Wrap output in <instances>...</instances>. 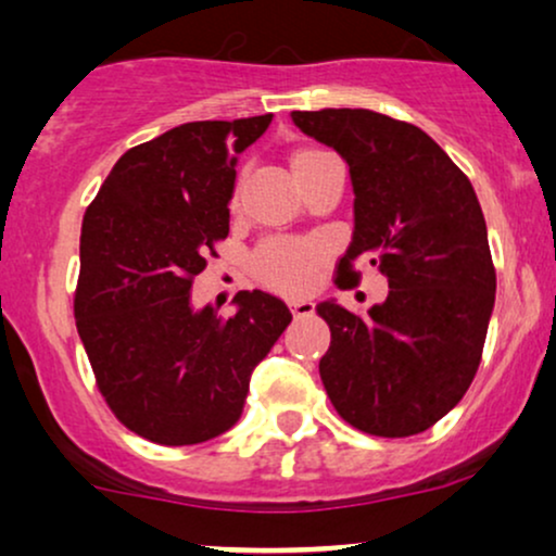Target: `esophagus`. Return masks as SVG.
<instances>
[{"label":"esophagus","instance_id":"obj_1","mask_svg":"<svg viewBox=\"0 0 556 556\" xmlns=\"http://www.w3.org/2000/svg\"><path fill=\"white\" fill-rule=\"evenodd\" d=\"M288 306H291V314H293L295 318L311 316V314H314V308H316L311 301H291V303H288Z\"/></svg>","mask_w":556,"mask_h":556}]
</instances>
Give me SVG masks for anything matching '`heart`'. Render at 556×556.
<instances>
[{
  "instance_id": "b5f03b06",
  "label": "heart",
  "mask_w": 556,
  "mask_h": 556,
  "mask_svg": "<svg viewBox=\"0 0 556 556\" xmlns=\"http://www.w3.org/2000/svg\"><path fill=\"white\" fill-rule=\"evenodd\" d=\"M326 151L316 147H299L291 151V169L295 177L308 169ZM321 245L314 240H265L253 255L255 278L273 291L299 295L314 283V270Z\"/></svg>"
}]
</instances>
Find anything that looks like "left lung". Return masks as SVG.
<instances>
[{
	"mask_svg": "<svg viewBox=\"0 0 556 556\" xmlns=\"http://www.w3.org/2000/svg\"><path fill=\"white\" fill-rule=\"evenodd\" d=\"M303 134L346 159L354 238L337 286L367 261L387 276V301L316 306L331 344L318 371L337 413L379 438L428 430L463 400L483 356L496 268L473 185L422 128L367 109L293 111Z\"/></svg>",
	"mask_w": 556,
	"mask_h": 556,
	"instance_id": "8db88e82",
	"label": "left lung"
}]
</instances>
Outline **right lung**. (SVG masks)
Returning a JSON list of instances; mask_svg holds the SVG:
<instances>
[{
	"instance_id": "right-lung-1",
	"label": "right lung",
	"mask_w": 556,
	"mask_h": 556,
	"mask_svg": "<svg viewBox=\"0 0 556 556\" xmlns=\"http://www.w3.org/2000/svg\"><path fill=\"white\" fill-rule=\"evenodd\" d=\"M270 121H192L128 149L83 217L75 326L105 405L151 443L230 430L250 371L291 324L263 291L235 295L232 316L189 303L230 232L235 154Z\"/></svg>"
}]
</instances>
